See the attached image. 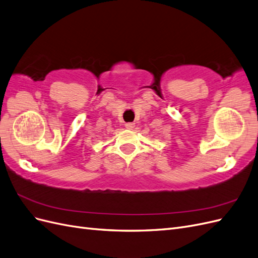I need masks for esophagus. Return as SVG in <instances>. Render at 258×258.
I'll return each mask as SVG.
<instances>
[{"instance_id": "1", "label": "esophagus", "mask_w": 258, "mask_h": 258, "mask_svg": "<svg viewBox=\"0 0 258 258\" xmlns=\"http://www.w3.org/2000/svg\"><path fill=\"white\" fill-rule=\"evenodd\" d=\"M125 127L127 130H133L135 127V123H126L125 124Z\"/></svg>"}]
</instances>
